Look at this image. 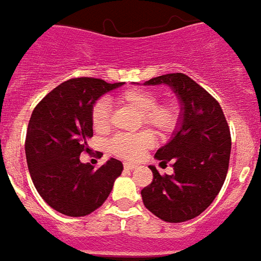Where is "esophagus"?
I'll use <instances>...</instances> for the list:
<instances>
[{
    "label": "esophagus",
    "instance_id": "obj_1",
    "mask_svg": "<svg viewBox=\"0 0 261 261\" xmlns=\"http://www.w3.org/2000/svg\"><path fill=\"white\" fill-rule=\"evenodd\" d=\"M123 168H125V170L133 171V170H136V168H138V165H135V164H129V163H125V164H123Z\"/></svg>",
    "mask_w": 261,
    "mask_h": 261
}]
</instances>
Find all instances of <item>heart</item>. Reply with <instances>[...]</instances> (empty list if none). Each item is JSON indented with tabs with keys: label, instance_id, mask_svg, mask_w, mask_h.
<instances>
[{
	"label": "heart",
	"instance_id": "1",
	"mask_svg": "<svg viewBox=\"0 0 261 261\" xmlns=\"http://www.w3.org/2000/svg\"><path fill=\"white\" fill-rule=\"evenodd\" d=\"M119 104L140 114V123H144L161 136H168L178 128L180 121L179 106L175 101L157 102V96L146 89L132 87L118 96ZM91 125L96 132H107L110 128V106L106 100L97 101L91 108ZM154 144L153 133L143 130L136 135H119L108 143V150L122 160L135 161Z\"/></svg>",
	"mask_w": 261,
	"mask_h": 261
}]
</instances>
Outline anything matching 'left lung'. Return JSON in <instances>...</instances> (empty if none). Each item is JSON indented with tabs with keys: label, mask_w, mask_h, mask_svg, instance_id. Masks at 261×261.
<instances>
[{
	"label": "left lung",
	"mask_w": 261,
	"mask_h": 261,
	"mask_svg": "<svg viewBox=\"0 0 261 261\" xmlns=\"http://www.w3.org/2000/svg\"><path fill=\"white\" fill-rule=\"evenodd\" d=\"M165 85L180 106L174 136L160 147V164L172 163L174 174L161 176L150 165L153 180L142 191L143 204L167 222L189 221L200 216L220 193L228 172L231 133L220 104L200 85L184 73H168L144 82Z\"/></svg>",
	"instance_id": "1"
}]
</instances>
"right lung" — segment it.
Instances as JSON below:
<instances>
[{"label": "right lung", "instance_id": "obj_1", "mask_svg": "<svg viewBox=\"0 0 261 261\" xmlns=\"http://www.w3.org/2000/svg\"><path fill=\"white\" fill-rule=\"evenodd\" d=\"M122 86L101 79H70L37 104L30 117L24 151L34 188L44 201L61 214H90L112 191L123 165L110 159L98 170L81 161L93 136L91 108L106 93Z\"/></svg>", "mask_w": 261, "mask_h": 261}]
</instances>
